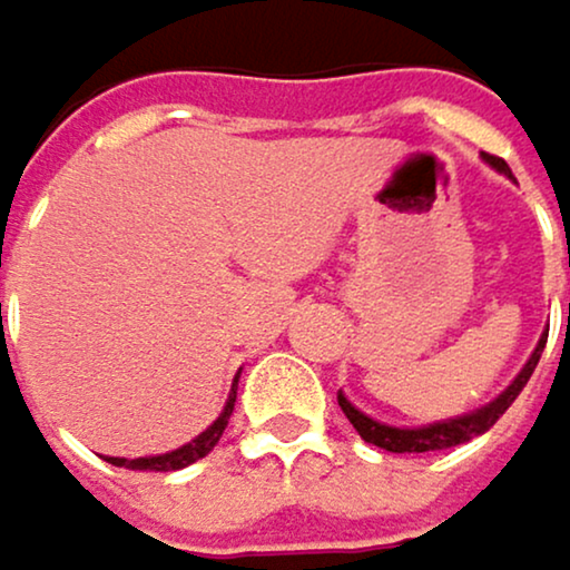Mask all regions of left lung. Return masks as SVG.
Segmentation results:
<instances>
[{
  "label": "left lung",
  "mask_w": 570,
  "mask_h": 570,
  "mask_svg": "<svg viewBox=\"0 0 570 570\" xmlns=\"http://www.w3.org/2000/svg\"><path fill=\"white\" fill-rule=\"evenodd\" d=\"M484 161H488V166L495 169V173H502V176L512 179V169L505 166L502 158L484 155ZM543 346H547V338L537 342V350H533V356L527 360V366H522V370L515 373V381H512L499 397H491L488 404H481V409L463 412V415H456V419H440V422H429V425H387V422H381V419H373V415L360 412L356 404H353L346 394H342V391H338V409L346 412V419L353 422V429L360 432V436H363L366 443L381 446V450H387V453L450 450V446H460V443H468V440H474V436H484V432L505 415V409L519 397V391L527 387V381L533 377V370H537V363H540Z\"/></svg>",
  "instance_id": "8db88e82"
}]
</instances>
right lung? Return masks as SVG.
I'll return each mask as SVG.
<instances>
[{
	"instance_id": "right-lung-1",
	"label": "right lung",
	"mask_w": 570,
	"mask_h": 570,
	"mask_svg": "<svg viewBox=\"0 0 570 570\" xmlns=\"http://www.w3.org/2000/svg\"><path fill=\"white\" fill-rule=\"evenodd\" d=\"M235 412V387L228 394V401H224L220 415L214 419V425H207L197 440L183 443L179 450H169V453H155V456H138V460H127V456H110V463H117V468H127V471H179V468H189V463H197L200 456H207L217 440L224 436V425H228Z\"/></svg>"
}]
</instances>
